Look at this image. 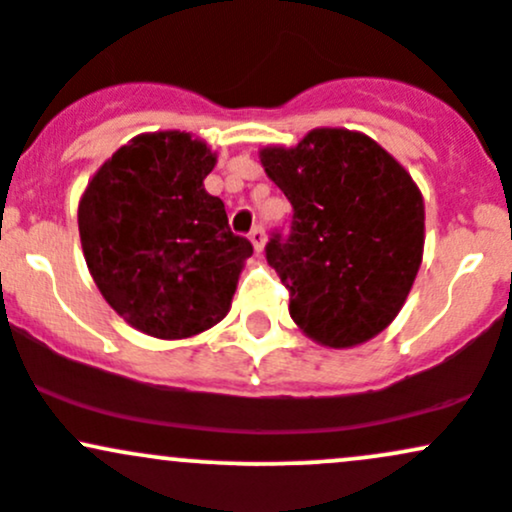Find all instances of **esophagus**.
Wrapping results in <instances>:
<instances>
[{
    "label": "esophagus",
    "instance_id": "esophagus-1",
    "mask_svg": "<svg viewBox=\"0 0 512 512\" xmlns=\"http://www.w3.org/2000/svg\"><path fill=\"white\" fill-rule=\"evenodd\" d=\"M249 239H251V244H254V249L258 251V254H261L263 246H266V232H263L261 227H254V229H251Z\"/></svg>",
    "mask_w": 512,
    "mask_h": 512
}]
</instances>
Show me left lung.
Returning <instances> with one entry per match:
<instances>
[{"label":"left lung","instance_id":"left-lung-1","mask_svg":"<svg viewBox=\"0 0 512 512\" xmlns=\"http://www.w3.org/2000/svg\"><path fill=\"white\" fill-rule=\"evenodd\" d=\"M293 205L290 234L266 258L290 290V317L312 342L351 349L381 334L408 300L425 249V202L371 136L312 129L298 146L258 151Z\"/></svg>","mask_w":512,"mask_h":512}]
</instances>
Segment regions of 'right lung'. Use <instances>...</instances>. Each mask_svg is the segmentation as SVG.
<instances>
[{
    "label": "right lung",
    "instance_id": "1",
    "mask_svg": "<svg viewBox=\"0 0 512 512\" xmlns=\"http://www.w3.org/2000/svg\"><path fill=\"white\" fill-rule=\"evenodd\" d=\"M217 153L188 131H148L92 175L80 244L102 298L156 339H188L227 317L254 246L205 190Z\"/></svg>",
    "mask_w": 512,
    "mask_h": 512
}]
</instances>
